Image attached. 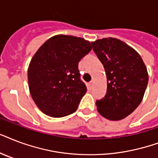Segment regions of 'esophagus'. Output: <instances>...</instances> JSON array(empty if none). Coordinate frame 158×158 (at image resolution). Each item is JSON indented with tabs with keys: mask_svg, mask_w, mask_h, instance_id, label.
I'll list each match as a JSON object with an SVG mask.
<instances>
[{
	"mask_svg": "<svg viewBox=\"0 0 158 158\" xmlns=\"http://www.w3.org/2000/svg\"><path fill=\"white\" fill-rule=\"evenodd\" d=\"M93 84H94V81H93V80L89 82V88H90V89L93 88Z\"/></svg>",
	"mask_w": 158,
	"mask_h": 158,
	"instance_id": "esophagus-1",
	"label": "esophagus"
}]
</instances>
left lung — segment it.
Instances as JSON below:
<instances>
[{
  "mask_svg": "<svg viewBox=\"0 0 158 158\" xmlns=\"http://www.w3.org/2000/svg\"><path fill=\"white\" fill-rule=\"evenodd\" d=\"M92 45L107 80L105 97L96 101L98 110L108 120H121L142 102L148 82L147 68L139 53L119 39H99Z\"/></svg>",
  "mask_w": 158,
  "mask_h": 158,
  "instance_id": "obj_1",
  "label": "left lung"
}]
</instances>
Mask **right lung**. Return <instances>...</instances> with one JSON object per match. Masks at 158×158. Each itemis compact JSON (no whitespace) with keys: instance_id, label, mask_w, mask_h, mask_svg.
Here are the masks:
<instances>
[{"instance_id":"add662e5","label":"right lung","mask_w":158,"mask_h":158,"mask_svg":"<svg viewBox=\"0 0 158 158\" xmlns=\"http://www.w3.org/2000/svg\"><path fill=\"white\" fill-rule=\"evenodd\" d=\"M92 50L91 43L74 36H54L31 60L28 87L33 101L46 115L63 117L74 113L87 91L79 62Z\"/></svg>"}]
</instances>
